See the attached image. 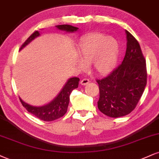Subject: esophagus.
<instances>
[{"label": "esophagus", "instance_id": "34e87169", "mask_svg": "<svg viewBox=\"0 0 159 159\" xmlns=\"http://www.w3.org/2000/svg\"><path fill=\"white\" fill-rule=\"evenodd\" d=\"M89 79H87V78H84V79H82L81 81V84L85 86L87 85V84H89Z\"/></svg>", "mask_w": 159, "mask_h": 159}]
</instances>
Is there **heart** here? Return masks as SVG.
Returning a JSON list of instances; mask_svg holds the SVG:
<instances>
[{
  "mask_svg": "<svg viewBox=\"0 0 159 159\" xmlns=\"http://www.w3.org/2000/svg\"><path fill=\"white\" fill-rule=\"evenodd\" d=\"M78 54L81 61L78 67L85 70L91 63V69L99 75L110 72L118 61L119 47L118 41L103 33H91L84 37L78 47Z\"/></svg>",
  "mask_w": 159,
  "mask_h": 159,
  "instance_id": "1",
  "label": "heart"
}]
</instances>
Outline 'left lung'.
<instances>
[{"mask_svg": "<svg viewBox=\"0 0 159 159\" xmlns=\"http://www.w3.org/2000/svg\"><path fill=\"white\" fill-rule=\"evenodd\" d=\"M127 49L120 65L110 75L97 80L100 97L98 107L109 117L130 113L136 107L147 84L146 61L140 45L126 30Z\"/></svg>", "mask_w": 159, "mask_h": 159, "instance_id": "obj_1", "label": "left lung"}]
</instances>
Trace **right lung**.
<instances>
[{"label":"right lung","mask_w":159,"mask_h":159,"mask_svg":"<svg viewBox=\"0 0 159 159\" xmlns=\"http://www.w3.org/2000/svg\"><path fill=\"white\" fill-rule=\"evenodd\" d=\"M56 26L57 29L63 31H66L67 32H73L77 31L78 30V27L71 26V25L63 24L58 25ZM40 35V33L38 31L34 32L31 35L27 38L26 41L23 43V45L20 47V49H22L24 47L28 45L32 40L35 39V38L38 37ZM80 79L78 78L74 77L71 78L66 81L64 87L62 88L60 93L57 95L55 98L53 99L51 102L49 104L41 107H34L32 105H30L26 103H25L24 101H22L20 98V101L21 102L23 106L26 108V110L29 112L32 113V115L36 116L44 121H52L54 120L58 119L64 116L65 113L67 111L68 105L70 103V95L71 94L72 91L74 89H76L78 87V82Z\"/></svg>","instance_id":"1"}]
</instances>
